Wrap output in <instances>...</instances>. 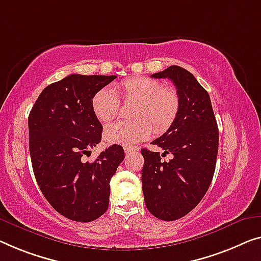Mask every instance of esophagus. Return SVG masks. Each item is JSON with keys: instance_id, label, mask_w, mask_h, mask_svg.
<instances>
[{"instance_id": "obj_1", "label": "esophagus", "mask_w": 261, "mask_h": 261, "mask_svg": "<svg viewBox=\"0 0 261 261\" xmlns=\"http://www.w3.org/2000/svg\"><path fill=\"white\" fill-rule=\"evenodd\" d=\"M136 151H138V149H137V147H135V146H125V147H124V152H125L126 154L135 153Z\"/></svg>"}]
</instances>
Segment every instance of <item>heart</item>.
Listing matches in <instances>:
<instances>
[{"label": "heart", "mask_w": 261, "mask_h": 261, "mask_svg": "<svg viewBox=\"0 0 261 261\" xmlns=\"http://www.w3.org/2000/svg\"><path fill=\"white\" fill-rule=\"evenodd\" d=\"M119 98L136 102L134 122H118L107 126L104 138L108 143L135 145L145 141L152 134H163L176 119L180 98L172 88H164L162 82L151 77H130L123 80L115 89L102 88L91 98L93 114L100 122L109 123L119 111Z\"/></svg>", "instance_id": "heart-1"}]
</instances>
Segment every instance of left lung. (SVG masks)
I'll return each instance as SVG.
<instances>
[{"label":"left lung","instance_id":"8db88e82","mask_svg":"<svg viewBox=\"0 0 261 261\" xmlns=\"http://www.w3.org/2000/svg\"><path fill=\"white\" fill-rule=\"evenodd\" d=\"M169 79L180 98L178 115L169 130L154 139L164 152L142 149V188L151 215L161 220H177L199 204L216 170L219 131L207 91L191 72L178 65L153 73ZM173 154L170 162L163 155Z\"/></svg>","mask_w":261,"mask_h":261}]
</instances>
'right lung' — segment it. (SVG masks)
<instances>
[{
  "instance_id": "right-lung-1",
  "label": "right lung",
  "mask_w": 261,
  "mask_h": 261,
  "mask_svg": "<svg viewBox=\"0 0 261 261\" xmlns=\"http://www.w3.org/2000/svg\"><path fill=\"white\" fill-rule=\"evenodd\" d=\"M115 79L72 73L44 88L29 114V150L37 184L60 215L80 223L106 213L110 179L125 157L123 147L114 144L92 163L82 159L102 138L92 96Z\"/></svg>"
}]
</instances>
